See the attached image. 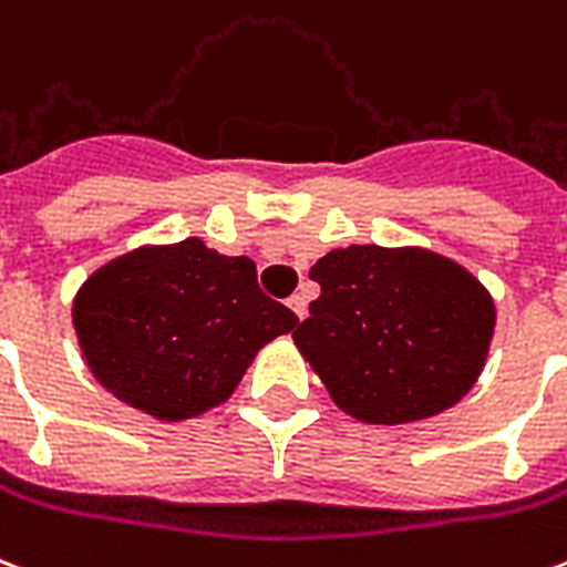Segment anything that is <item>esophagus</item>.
Here are the masks:
<instances>
[{"instance_id":"34e87169","label":"esophagus","mask_w":567,"mask_h":567,"mask_svg":"<svg viewBox=\"0 0 567 567\" xmlns=\"http://www.w3.org/2000/svg\"><path fill=\"white\" fill-rule=\"evenodd\" d=\"M288 306H291V312L297 315V318H306V315H309V300H306V297H302V293H293L291 300H288Z\"/></svg>"}]
</instances>
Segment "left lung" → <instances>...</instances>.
Segmentation results:
<instances>
[{"label":"left lung","instance_id":"1","mask_svg":"<svg viewBox=\"0 0 567 567\" xmlns=\"http://www.w3.org/2000/svg\"><path fill=\"white\" fill-rule=\"evenodd\" d=\"M309 276L321 297L293 344L348 416L419 422L475 386L496 306L455 258L425 246L351 244L318 258Z\"/></svg>","mask_w":567,"mask_h":567}]
</instances>
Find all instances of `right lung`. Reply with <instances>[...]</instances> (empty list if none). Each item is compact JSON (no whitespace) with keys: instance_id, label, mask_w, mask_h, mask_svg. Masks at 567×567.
Listing matches in <instances>:
<instances>
[{"instance_id":"add662e5","label":"right lung","mask_w":567,"mask_h":567,"mask_svg":"<svg viewBox=\"0 0 567 567\" xmlns=\"http://www.w3.org/2000/svg\"><path fill=\"white\" fill-rule=\"evenodd\" d=\"M71 321L110 395L159 422H184L226 404L297 315L258 288L252 258L187 237L110 258L80 285Z\"/></svg>"}]
</instances>
